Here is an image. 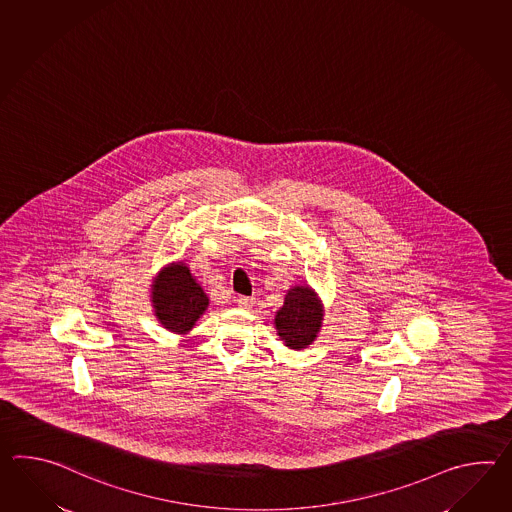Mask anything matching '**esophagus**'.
Masks as SVG:
<instances>
[{"label":"esophagus","mask_w":512,"mask_h":512,"mask_svg":"<svg viewBox=\"0 0 512 512\" xmlns=\"http://www.w3.org/2000/svg\"><path fill=\"white\" fill-rule=\"evenodd\" d=\"M237 303H239L240 308H244V310H250L251 307H253V297H246V296H240L239 299H237Z\"/></svg>","instance_id":"obj_1"}]
</instances>
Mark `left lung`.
<instances>
[{
  "label": "left lung",
  "instance_id": "8db88e82",
  "mask_svg": "<svg viewBox=\"0 0 512 512\" xmlns=\"http://www.w3.org/2000/svg\"><path fill=\"white\" fill-rule=\"evenodd\" d=\"M323 323V305L310 286H294L284 296L283 307L275 314V329L290 349H307L318 338Z\"/></svg>",
  "mask_w": 512,
  "mask_h": 512
}]
</instances>
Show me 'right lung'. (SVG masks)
I'll list each match as a JSON object with an SVG mask.
<instances>
[{
	"label": "right lung",
	"mask_w": 512,
	"mask_h": 512,
	"mask_svg": "<svg viewBox=\"0 0 512 512\" xmlns=\"http://www.w3.org/2000/svg\"><path fill=\"white\" fill-rule=\"evenodd\" d=\"M150 297L159 323L176 334L193 329L209 305L202 286L183 262H172L158 273Z\"/></svg>",
	"instance_id": "add662e5"
}]
</instances>
